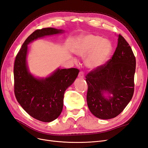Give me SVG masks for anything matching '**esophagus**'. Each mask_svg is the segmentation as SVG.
Returning a JSON list of instances; mask_svg holds the SVG:
<instances>
[{
    "label": "esophagus",
    "instance_id": "esophagus-1",
    "mask_svg": "<svg viewBox=\"0 0 148 148\" xmlns=\"http://www.w3.org/2000/svg\"><path fill=\"white\" fill-rule=\"evenodd\" d=\"M84 73L83 71H81L79 73V74H78V77L79 78H84Z\"/></svg>",
    "mask_w": 148,
    "mask_h": 148
}]
</instances>
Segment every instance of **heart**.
<instances>
[{
  "instance_id": "heart-1",
  "label": "heart",
  "mask_w": 148,
  "mask_h": 148,
  "mask_svg": "<svg viewBox=\"0 0 148 148\" xmlns=\"http://www.w3.org/2000/svg\"><path fill=\"white\" fill-rule=\"evenodd\" d=\"M112 50L110 42L102 39L99 36L89 34L84 36L76 45L75 52L84 57L85 65L88 69L94 70L104 65Z\"/></svg>"
}]
</instances>
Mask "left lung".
<instances>
[{"instance_id":"8db88e82","label":"left lung","mask_w":148,"mask_h":148,"mask_svg":"<svg viewBox=\"0 0 148 148\" xmlns=\"http://www.w3.org/2000/svg\"><path fill=\"white\" fill-rule=\"evenodd\" d=\"M136 59L132 49L122 35L111 59L86 77L87 104L91 112L101 119L117 117L131 101L134 93ZM107 90L109 99L103 96Z\"/></svg>"}]
</instances>
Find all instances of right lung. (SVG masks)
I'll list each match as a JSON object with an SVG mask.
<instances>
[{"mask_svg":"<svg viewBox=\"0 0 148 148\" xmlns=\"http://www.w3.org/2000/svg\"><path fill=\"white\" fill-rule=\"evenodd\" d=\"M63 30L53 28L37 29L25 40L14 63V92L17 101L31 117L50 122L61 114L64 92L77 78L79 70L75 68L58 69L50 77L37 79L28 71L26 57L28 44L38 38L59 34Z\"/></svg>","mask_w":148,"mask_h":148,"instance_id":"right-lung-1","label":"right lung"}]
</instances>
